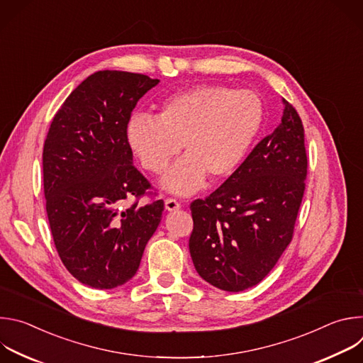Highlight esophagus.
<instances>
[{
    "instance_id": "esophagus-1",
    "label": "esophagus",
    "mask_w": 363,
    "mask_h": 363,
    "mask_svg": "<svg viewBox=\"0 0 363 363\" xmlns=\"http://www.w3.org/2000/svg\"><path fill=\"white\" fill-rule=\"evenodd\" d=\"M181 208V203L177 201V199H174V198H167L165 199V210L167 211H177V210H179Z\"/></svg>"
}]
</instances>
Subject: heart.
<instances>
[{"label":"heart","instance_id":"1","mask_svg":"<svg viewBox=\"0 0 363 363\" xmlns=\"http://www.w3.org/2000/svg\"><path fill=\"white\" fill-rule=\"evenodd\" d=\"M262 100L251 90L201 84L162 101L157 118L136 115L126 125V142L142 168L161 174L181 146L182 157L161 184L177 195H191L208 175H233L260 130Z\"/></svg>","mask_w":363,"mask_h":363}]
</instances>
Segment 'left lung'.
Here are the masks:
<instances>
[{
	"instance_id": "obj_1",
	"label": "left lung",
	"mask_w": 363,
	"mask_h": 363,
	"mask_svg": "<svg viewBox=\"0 0 363 363\" xmlns=\"http://www.w3.org/2000/svg\"><path fill=\"white\" fill-rule=\"evenodd\" d=\"M281 123L208 198L191 203L196 273L225 291L260 283L291 241L307 157L300 116L283 99Z\"/></svg>"
}]
</instances>
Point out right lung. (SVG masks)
Segmentation results:
<instances>
[{
	"mask_svg": "<svg viewBox=\"0 0 363 363\" xmlns=\"http://www.w3.org/2000/svg\"><path fill=\"white\" fill-rule=\"evenodd\" d=\"M158 83L129 72L93 73L66 99L44 142L50 230L69 273L93 289L129 281L161 223L162 199L125 206L150 186L133 167L126 125Z\"/></svg>",
	"mask_w": 363,
	"mask_h": 363,
	"instance_id": "obj_1",
	"label": "right lung"
}]
</instances>
